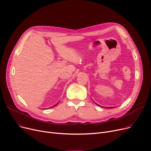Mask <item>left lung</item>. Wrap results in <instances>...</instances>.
Masks as SVG:
<instances>
[{
  "label": "left lung",
  "mask_w": 151,
  "mask_h": 151,
  "mask_svg": "<svg viewBox=\"0 0 151 151\" xmlns=\"http://www.w3.org/2000/svg\"><path fill=\"white\" fill-rule=\"evenodd\" d=\"M97 106H100V107H102V106H99V105H98V104H97ZM114 107H105V108H108V109H113V108H114Z\"/></svg>",
  "instance_id": "obj_1"
}]
</instances>
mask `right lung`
Here are the masks:
<instances>
[{
  "label": "right lung",
  "mask_w": 151,
  "mask_h": 151,
  "mask_svg": "<svg viewBox=\"0 0 151 151\" xmlns=\"http://www.w3.org/2000/svg\"><path fill=\"white\" fill-rule=\"evenodd\" d=\"M58 104V103H57V104H55V106H52V107H49V108H52V107H55V106H57V104ZM49 108H47V109H49Z\"/></svg>",
  "instance_id": "obj_1"
}]
</instances>
